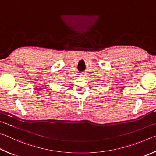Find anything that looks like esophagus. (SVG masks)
Returning a JSON list of instances; mask_svg holds the SVG:
<instances>
[{"instance_id":"34e87169","label":"esophagus","mask_w":156,"mask_h":156,"mask_svg":"<svg viewBox=\"0 0 156 156\" xmlns=\"http://www.w3.org/2000/svg\"><path fill=\"white\" fill-rule=\"evenodd\" d=\"M81 76H85V75H81Z\"/></svg>"}]
</instances>
